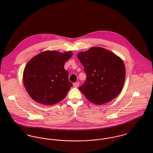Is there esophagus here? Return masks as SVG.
Wrapping results in <instances>:
<instances>
[{
	"instance_id": "34e87169",
	"label": "esophagus",
	"mask_w": 153,
	"mask_h": 153,
	"mask_svg": "<svg viewBox=\"0 0 153 153\" xmlns=\"http://www.w3.org/2000/svg\"><path fill=\"white\" fill-rule=\"evenodd\" d=\"M73 85H74L75 87H79V82L74 83H73Z\"/></svg>"
}]
</instances>
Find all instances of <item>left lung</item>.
I'll return each mask as SVG.
<instances>
[{"label":"left lung","mask_w":153,"mask_h":153,"mask_svg":"<svg viewBox=\"0 0 153 153\" xmlns=\"http://www.w3.org/2000/svg\"><path fill=\"white\" fill-rule=\"evenodd\" d=\"M86 79L79 90L94 104L101 105L116 98L121 91L126 76L123 60L111 51L93 47L77 54Z\"/></svg>","instance_id":"obj_1"}]
</instances>
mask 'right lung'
<instances>
[{
	"label": "right lung",
	"mask_w": 153,
	"mask_h": 153,
	"mask_svg": "<svg viewBox=\"0 0 153 153\" xmlns=\"http://www.w3.org/2000/svg\"><path fill=\"white\" fill-rule=\"evenodd\" d=\"M72 54L71 51H43L28 62L23 72V83L34 101L52 105L66 97L73 85L64 65Z\"/></svg>",
	"instance_id": "add662e5"
}]
</instances>
